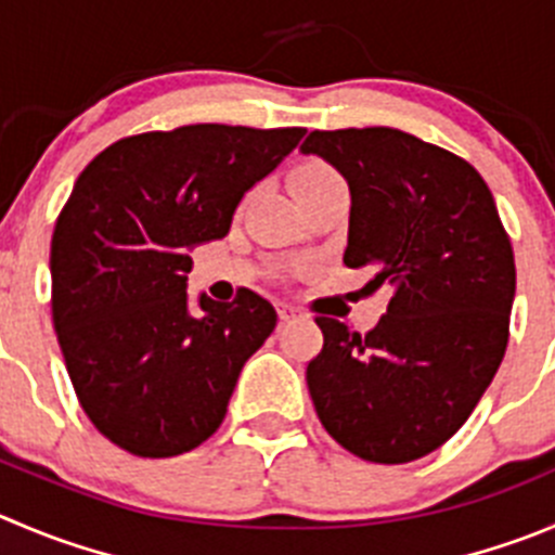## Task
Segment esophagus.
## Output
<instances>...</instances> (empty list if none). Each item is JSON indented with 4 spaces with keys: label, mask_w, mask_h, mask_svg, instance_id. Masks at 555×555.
I'll list each match as a JSON object with an SVG mask.
<instances>
[{
    "label": "esophagus",
    "mask_w": 555,
    "mask_h": 555,
    "mask_svg": "<svg viewBox=\"0 0 555 555\" xmlns=\"http://www.w3.org/2000/svg\"><path fill=\"white\" fill-rule=\"evenodd\" d=\"M278 315H281V321H294L299 315V310L294 308V305L281 302V305H278Z\"/></svg>",
    "instance_id": "esophagus-1"
}]
</instances>
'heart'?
<instances>
[{
    "label": "heart",
    "instance_id": "1",
    "mask_svg": "<svg viewBox=\"0 0 555 555\" xmlns=\"http://www.w3.org/2000/svg\"><path fill=\"white\" fill-rule=\"evenodd\" d=\"M330 177H335V171H332L330 166H324V163L319 160H308L292 173V190H299L305 188V184L321 182V179H330Z\"/></svg>",
    "mask_w": 555,
    "mask_h": 555
}]
</instances>
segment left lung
<instances>
[{
	"label": "left lung",
	"mask_w": 555,
	"mask_h": 555,
	"mask_svg": "<svg viewBox=\"0 0 555 555\" xmlns=\"http://www.w3.org/2000/svg\"><path fill=\"white\" fill-rule=\"evenodd\" d=\"M348 182L343 263L373 267L389 305L367 335L315 319V414L362 461L439 450L493 382L509 337L515 256L477 168L403 130H313L299 146Z\"/></svg>",
	"instance_id": "left-lung-1"
}]
</instances>
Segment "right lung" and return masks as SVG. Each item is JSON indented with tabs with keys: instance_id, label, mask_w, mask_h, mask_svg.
Wrapping results in <instances>:
<instances>
[{
	"instance_id": "1",
	"label": "right lung",
	"mask_w": 555,
	"mask_h": 555,
	"mask_svg": "<svg viewBox=\"0 0 555 555\" xmlns=\"http://www.w3.org/2000/svg\"><path fill=\"white\" fill-rule=\"evenodd\" d=\"M302 135L231 125L141 133L76 179L51 240V310L78 403L111 444L173 457L220 427L278 313L250 288L234 302L190 299V250L229 234L242 195Z\"/></svg>"
}]
</instances>
